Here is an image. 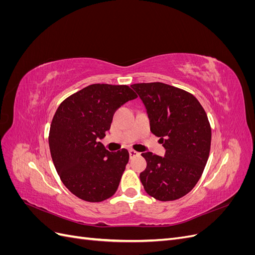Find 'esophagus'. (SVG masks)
Returning a JSON list of instances; mask_svg holds the SVG:
<instances>
[{"label": "esophagus", "mask_w": 255, "mask_h": 255, "mask_svg": "<svg viewBox=\"0 0 255 255\" xmlns=\"http://www.w3.org/2000/svg\"><path fill=\"white\" fill-rule=\"evenodd\" d=\"M128 154H129V158H133V157H136V156L139 155V153L134 151V150H129Z\"/></svg>", "instance_id": "34e87169"}]
</instances>
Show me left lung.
Masks as SVG:
<instances>
[{
  "label": "left lung",
  "mask_w": 255,
  "mask_h": 255,
  "mask_svg": "<svg viewBox=\"0 0 255 255\" xmlns=\"http://www.w3.org/2000/svg\"><path fill=\"white\" fill-rule=\"evenodd\" d=\"M139 96L151 132L160 137L165 156L152 152L140 181L146 194L159 201L180 199L195 187L210 155L212 130L205 111L189 92L164 83L130 85Z\"/></svg>",
  "instance_id": "left-lung-1"
}]
</instances>
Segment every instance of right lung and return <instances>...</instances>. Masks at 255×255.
<instances>
[{
  "label": "right lung",
  "mask_w": 255,
  "mask_h": 255,
  "mask_svg": "<svg viewBox=\"0 0 255 255\" xmlns=\"http://www.w3.org/2000/svg\"><path fill=\"white\" fill-rule=\"evenodd\" d=\"M136 98L127 85L92 84L67 98L54 115L53 164L65 186L84 201L101 202L117 190L128 152H110L99 140L111 128L115 112Z\"/></svg>",
  "instance_id": "1"
}]
</instances>
